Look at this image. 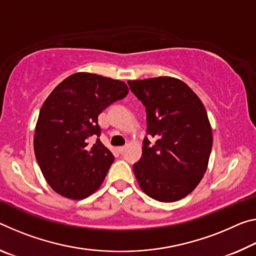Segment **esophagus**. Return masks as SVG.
Here are the masks:
<instances>
[{"label": "esophagus", "instance_id": "34e87169", "mask_svg": "<svg viewBox=\"0 0 256 256\" xmlns=\"http://www.w3.org/2000/svg\"><path fill=\"white\" fill-rule=\"evenodd\" d=\"M117 152H118L120 154H123L125 152V147H118L117 148Z\"/></svg>", "mask_w": 256, "mask_h": 256}]
</instances>
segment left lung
<instances>
[{"mask_svg": "<svg viewBox=\"0 0 256 256\" xmlns=\"http://www.w3.org/2000/svg\"><path fill=\"white\" fill-rule=\"evenodd\" d=\"M147 112L142 156L133 164L141 189L152 200L171 202L189 194L208 168L213 144L208 112L180 80L162 76L128 80Z\"/></svg>", "mask_w": 256, "mask_h": 256, "instance_id": "8db88e82", "label": "left lung"}]
</instances>
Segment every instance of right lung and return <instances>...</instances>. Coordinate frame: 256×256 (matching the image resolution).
<instances>
[{"mask_svg":"<svg viewBox=\"0 0 256 256\" xmlns=\"http://www.w3.org/2000/svg\"><path fill=\"white\" fill-rule=\"evenodd\" d=\"M128 93V85L118 80L76 72L44 101L35 128L34 152L56 192L83 200L102 184L115 158L99 139L98 116Z\"/></svg>","mask_w":256,"mask_h":256,"instance_id":"obj_1","label":"right lung"}]
</instances>
